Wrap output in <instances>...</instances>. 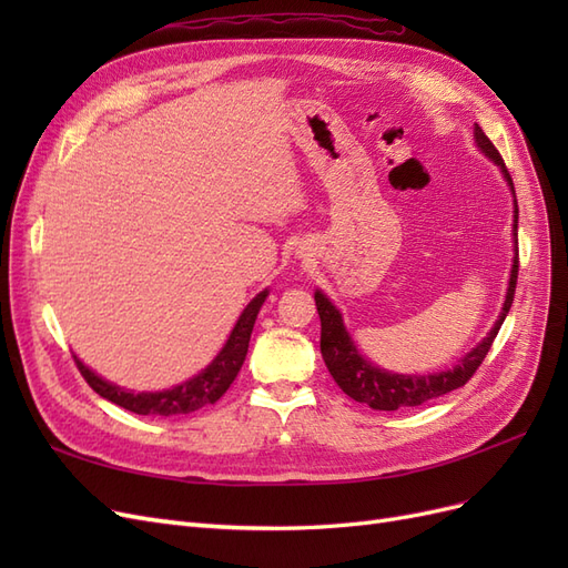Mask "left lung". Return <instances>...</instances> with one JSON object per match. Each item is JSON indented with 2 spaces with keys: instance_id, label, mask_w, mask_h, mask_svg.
Listing matches in <instances>:
<instances>
[{
  "instance_id": "8db88e82",
  "label": "left lung",
  "mask_w": 568,
  "mask_h": 568,
  "mask_svg": "<svg viewBox=\"0 0 568 568\" xmlns=\"http://www.w3.org/2000/svg\"><path fill=\"white\" fill-rule=\"evenodd\" d=\"M474 142L480 153L500 168V173L505 175V182L509 186V192L514 196V182L507 173V168L503 163V156L497 153L493 142L486 136V132L478 125H474ZM517 222H519V205L517 196H514V225H511V236H514V261L509 270V284H507V294L503 311L497 315L493 329L486 334L484 341H478L476 346L457 359V365L453 369H443L434 374H398V372H388L382 369L379 365H374L372 359H367L363 353L357 351L355 341L351 332L343 324L341 311L326 298L322 291H315V303H317V313L322 322V338H320V351L326 369L334 376V382L338 388L351 395L353 400L365 403L372 409H405V407H417L428 400L438 398V395L450 393L459 386L467 384L474 372L484 363V357L488 355L493 341L500 332V326L509 313L511 301H514V288H517V274H519V244H517Z\"/></svg>"
}]
</instances>
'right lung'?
I'll list each match as a JSON object with an SVG mask.
<instances>
[{
    "label": "right lung",
    "instance_id": "right-lung-1",
    "mask_svg": "<svg viewBox=\"0 0 568 568\" xmlns=\"http://www.w3.org/2000/svg\"><path fill=\"white\" fill-rule=\"evenodd\" d=\"M267 296H270L267 288H263L261 294H255V298L244 307V313L239 315L234 329L225 341V346H222L220 353L213 357V363L205 369H201L196 376H192V379H186L173 388L134 393L106 382L104 376H99L97 372H92L88 365H84L78 355H73L75 365L84 376V382H88L101 398H106L123 409H130L134 415H151V417L189 415V412L217 403L236 379V374L242 369L248 353V341H251L255 317L261 313Z\"/></svg>",
    "mask_w": 568,
    "mask_h": 568
}]
</instances>
